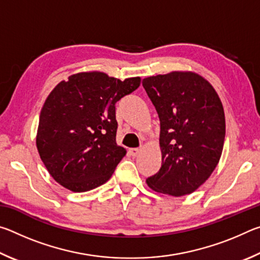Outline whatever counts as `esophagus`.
Returning a JSON list of instances; mask_svg holds the SVG:
<instances>
[{
    "label": "esophagus",
    "instance_id": "34e87169",
    "mask_svg": "<svg viewBox=\"0 0 260 260\" xmlns=\"http://www.w3.org/2000/svg\"><path fill=\"white\" fill-rule=\"evenodd\" d=\"M140 151H141V149L140 148H131L129 149V153L133 157H136L140 153Z\"/></svg>",
    "mask_w": 260,
    "mask_h": 260
}]
</instances>
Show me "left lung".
I'll list each match as a JSON object with an SVG mask.
<instances>
[{
  "label": "left lung",
  "instance_id": "left-lung-1",
  "mask_svg": "<svg viewBox=\"0 0 260 260\" xmlns=\"http://www.w3.org/2000/svg\"><path fill=\"white\" fill-rule=\"evenodd\" d=\"M160 121L161 167L147 179L157 192L183 196L203 184L218 165L226 134L217 91L193 72L143 79Z\"/></svg>",
  "mask_w": 260,
  "mask_h": 260
}]
</instances>
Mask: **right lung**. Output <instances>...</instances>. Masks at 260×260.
I'll return each mask as SVG.
<instances>
[{
	"mask_svg": "<svg viewBox=\"0 0 260 260\" xmlns=\"http://www.w3.org/2000/svg\"><path fill=\"white\" fill-rule=\"evenodd\" d=\"M103 72L69 77L48 96L40 113L37 147L48 172L74 192L91 190L111 178L126 150L116 142V103L138 89Z\"/></svg>",
	"mask_w": 260,
	"mask_h": 260,
	"instance_id": "obj_1",
	"label": "right lung"
}]
</instances>
